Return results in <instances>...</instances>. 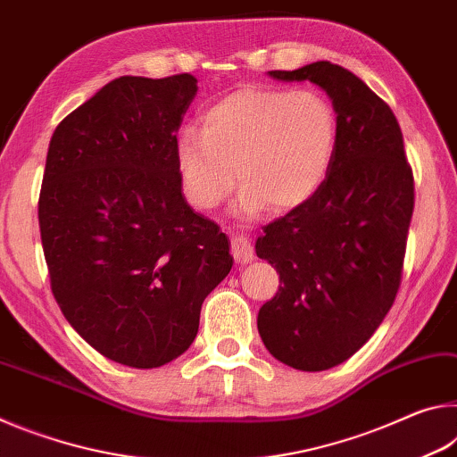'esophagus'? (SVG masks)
Returning a JSON list of instances; mask_svg holds the SVG:
<instances>
[{
  "label": "esophagus",
  "mask_w": 457,
  "mask_h": 457,
  "mask_svg": "<svg viewBox=\"0 0 457 457\" xmlns=\"http://www.w3.org/2000/svg\"><path fill=\"white\" fill-rule=\"evenodd\" d=\"M231 253L237 264H247V262L253 260V247L250 244V239L245 236H234L231 237Z\"/></svg>",
  "instance_id": "obj_1"
}]
</instances>
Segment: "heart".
Listing matches in <instances>:
<instances>
[{
  "label": "heart",
  "mask_w": 457,
  "mask_h": 457,
  "mask_svg": "<svg viewBox=\"0 0 457 457\" xmlns=\"http://www.w3.org/2000/svg\"><path fill=\"white\" fill-rule=\"evenodd\" d=\"M337 137V112L319 92L244 87L205 108L201 130L181 129L177 173L197 210L218 207L237 175L236 215L253 220L266 207L286 213L320 189Z\"/></svg>",
  "instance_id": "1"
}]
</instances>
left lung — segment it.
I'll list each match as a JSON object with an SVG mask.
<instances>
[{
	"label": "left lung",
	"mask_w": 457,
	"mask_h": 457,
	"mask_svg": "<svg viewBox=\"0 0 457 457\" xmlns=\"http://www.w3.org/2000/svg\"><path fill=\"white\" fill-rule=\"evenodd\" d=\"M268 76L316 84L338 119L320 189L256 239L258 258L280 274L276 296L258 312L260 337L274 359L314 373L353 357L393 306L413 173L395 114L353 72L322 60Z\"/></svg>",
	"instance_id": "left-lung-1"
}]
</instances>
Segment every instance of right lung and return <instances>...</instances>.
<instances>
[{
	"label": "right lung",
	"instance_id": "right-lung-1",
	"mask_svg": "<svg viewBox=\"0 0 457 457\" xmlns=\"http://www.w3.org/2000/svg\"><path fill=\"white\" fill-rule=\"evenodd\" d=\"M197 79L120 76L60 122L37 204L54 298L106 359L167 365L197 337L201 304L234 258L191 210L175 163Z\"/></svg>",
	"mask_w": 457,
	"mask_h": 457
}]
</instances>
